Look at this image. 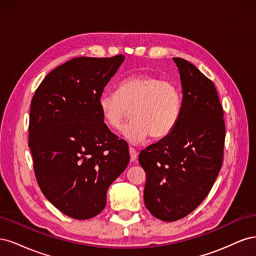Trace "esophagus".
<instances>
[{"label":"esophagus","instance_id":"obj_1","mask_svg":"<svg viewBox=\"0 0 256 256\" xmlns=\"http://www.w3.org/2000/svg\"><path fill=\"white\" fill-rule=\"evenodd\" d=\"M129 154H130V160L136 161L138 158V152L134 148V147H129Z\"/></svg>","mask_w":256,"mask_h":256}]
</instances>
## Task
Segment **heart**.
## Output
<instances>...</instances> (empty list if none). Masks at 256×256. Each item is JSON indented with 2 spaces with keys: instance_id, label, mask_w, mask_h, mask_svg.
Wrapping results in <instances>:
<instances>
[{
  "instance_id": "heart-1",
  "label": "heart",
  "mask_w": 256,
  "mask_h": 256,
  "mask_svg": "<svg viewBox=\"0 0 256 256\" xmlns=\"http://www.w3.org/2000/svg\"><path fill=\"white\" fill-rule=\"evenodd\" d=\"M98 104L104 122L111 129H118L130 111L132 120L122 134L138 144L150 134L160 138L172 132L180 118L182 95L174 82L141 74L124 79L118 92H102Z\"/></svg>"
}]
</instances>
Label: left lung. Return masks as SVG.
<instances>
[{
	"instance_id": "left-lung-1",
	"label": "left lung",
	"mask_w": 256,
	"mask_h": 256,
	"mask_svg": "<svg viewBox=\"0 0 256 256\" xmlns=\"http://www.w3.org/2000/svg\"><path fill=\"white\" fill-rule=\"evenodd\" d=\"M182 106L171 134L146 147L138 162L146 173L144 203L156 218H184L212 190L223 162L226 122L214 82L180 58Z\"/></svg>"
}]
</instances>
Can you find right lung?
I'll return each mask as SVG.
<instances>
[{
    "label": "right lung",
    "mask_w": 256,
    "mask_h": 256,
    "mask_svg": "<svg viewBox=\"0 0 256 256\" xmlns=\"http://www.w3.org/2000/svg\"><path fill=\"white\" fill-rule=\"evenodd\" d=\"M124 58H74L46 76L30 102L28 146L37 184L74 219L102 212L108 188L129 164L127 142L108 128L98 104Z\"/></svg>",
    "instance_id": "obj_1"
}]
</instances>
